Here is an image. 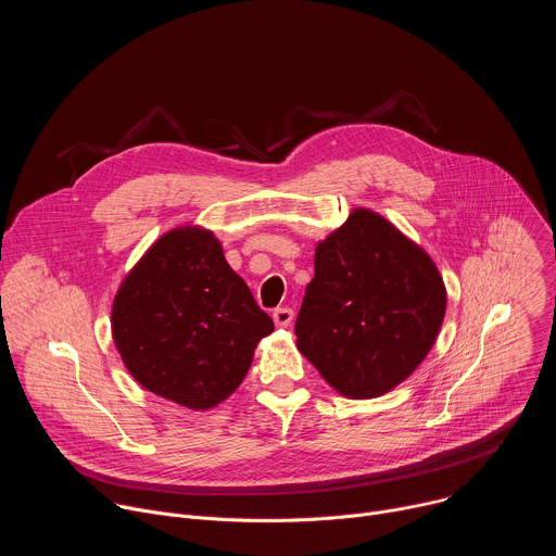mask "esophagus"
Wrapping results in <instances>:
<instances>
[{
    "label": "esophagus",
    "mask_w": 556,
    "mask_h": 556,
    "mask_svg": "<svg viewBox=\"0 0 556 556\" xmlns=\"http://www.w3.org/2000/svg\"><path fill=\"white\" fill-rule=\"evenodd\" d=\"M273 319H275L277 328H288L294 319V312H292V307H277L273 312Z\"/></svg>",
    "instance_id": "34e87169"
}]
</instances>
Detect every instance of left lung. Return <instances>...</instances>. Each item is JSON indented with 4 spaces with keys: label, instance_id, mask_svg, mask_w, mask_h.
I'll use <instances>...</instances> for the list:
<instances>
[{
    "label": "left lung",
    "instance_id": "obj_1",
    "mask_svg": "<svg viewBox=\"0 0 556 556\" xmlns=\"http://www.w3.org/2000/svg\"><path fill=\"white\" fill-rule=\"evenodd\" d=\"M446 309L431 257L358 208L316 247L294 324L299 352L350 399H374L425 361Z\"/></svg>",
    "mask_w": 556,
    "mask_h": 556
}]
</instances>
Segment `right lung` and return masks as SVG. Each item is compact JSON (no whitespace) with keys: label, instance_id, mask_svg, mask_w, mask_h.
I'll return each instance as SVG.
<instances>
[{"label":"right lung","instance_id":"obj_1","mask_svg":"<svg viewBox=\"0 0 556 556\" xmlns=\"http://www.w3.org/2000/svg\"><path fill=\"white\" fill-rule=\"evenodd\" d=\"M270 316L224 260L213 232L163 235L123 281L114 343L131 376L189 409H208L240 387Z\"/></svg>","mask_w":556,"mask_h":556}]
</instances>
